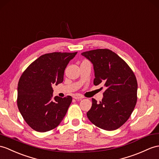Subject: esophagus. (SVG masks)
I'll return each instance as SVG.
<instances>
[{
    "mask_svg": "<svg viewBox=\"0 0 159 159\" xmlns=\"http://www.w3.org/2000/svg\"><path fill=\"white\" fill-rule=\"evenodd\" d=\"M73 98H75L76 100H80V99H82L83 98V96H81L80 94H73Z\"/></svg>",
    "mask_w": 159,
    "mask_h": 159,
    "instance_id": "1",
    "label": "esophagus"
}]
</instances>
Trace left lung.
I'll return each mask as SVG.
<instances>
[{
  "instance_id": "8db88e82",
  "label": "left lung",
  "mask_w": 159,
  "mask_h": 159,
  "mask_svg": "<svg viewBox=\"0 0 159 159\" xmlns=\"http://www.w3.org/2000/svg\"><path fill=\"white\" fill-rule=\"evenodd\" d=\"M82 55L94 67V84H104L107 88L102 101L97 103L92 98L87 117L102 129H117L127 121L136 104V77L128 65L112 50H92L82 52Z\"/></svg>"
}]
</instances>
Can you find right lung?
Instances as JSON below:
<instances>
[{
	"label": "right lung",
	"instance_id": "right-lung-1",
	"mask_svg": "<svg viewBox=\"0 0 159 159\" xmlns=\"http://www.w3.org/2000/svg\"><path fill=\"white\" fill-rule=\"evenodd\" d=\"M77 52H52L40 56L29 65L19 79L17 107L28 125L46 132L60 124L72 97L52 98L53 84L63 81L65 69Z\"/></svg>",
	"mask_w": 159,
	"mask_h": 159
}]
</instances>
